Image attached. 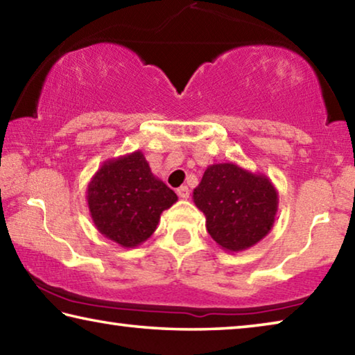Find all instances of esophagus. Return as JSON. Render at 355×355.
I'll list each match as a JSON object with an SVG mask.
<instances>
[{
    "instance_id": "1",
    "label": "esophagus",
    "mask_w": 355,
    "mask_h": 355,
    "mask_svg": "<svg viewBox=\"0 0 355 355\" xmlns=\"http://www.w3.org/2000/svg\"><path fill=\"white\" fill-rule=\"evenodd\" d=\"M177 194H178L180 199H188V197H189L188 186H180V188L177 189Z\"/></svg>"
}]
</instances>
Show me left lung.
<instances>
[{
  "label": "left lung",
  "instance_id": "left-lung-1",
  "mask_svg": "<svg viewBox=\"0 0 355 355\" xmlns=\"http://www.w3.org/2000/svg\"><path fill=\"white\" fill-rule=\"evenodd\" d=\"M192 199L205 214L209 235L228 252L261 241L271 232L279 208V192L271 180L235 163L208 166Z\"/></svg>",
  "mask_w": 355,
  "mask_h": 355
}]
</instances>
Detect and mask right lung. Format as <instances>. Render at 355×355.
Here are the masks:
<instances>
[{
  "mask_svg": "<svg viewBox=\"0 0 355 355\" xmlns=\"http://www.w3.org/2000/svg\"><path fill=\"white\" fill-rule=\"evenodd\" d=\"M87 207L101 235L125 249L153 235L161 213L178 200L155 177L141 150L106 159L87 184Z\"/></svg>",
  "mask_w": 355,
  "mask_h": 355,
  "instance_id": "obj_1",
  "label": "right lung"
}]
</instances>
